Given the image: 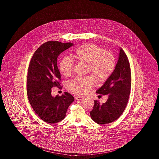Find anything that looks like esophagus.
<instances>
[{"label": "esophagus", "mask_w": 159, "mask_h": 159, "mask_svg": "<svg viewBox=\"0 0 159 159\" xmlns=\"http://www.w3.org/2000/svg\"><path fill=\"white\" fill-rule=\"evenodd\" d=\"M76 99L77 100H78V101H82L84 98V97H82L78 96V97H76Z\"/></svg>", "instance_id": "obj_1"}]
</instances>
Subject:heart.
I'll use <instances>...</instances> for the list:
<instances>
[{
	"mask_svg": "<svg viewBox=\"0 0 159 159\" xmlns=\"http://www.w3.org/2000/svg\"><path fill=\"white\" fill-rule=\"evenodd\" d=\"M73 57L78 61L88 64V72L99 81L108 79L116 67V61L111 53L92 44L80 46L73 54ZM58 68L62 76H70L73 69V61L67 57H64L61 60ZM93 84L94 80L91 77H76L68 82L67 88L76 94L84 95L90 92Z\"/></svg>",
	"mask_w": 159,
	"mask_h": 159,
	"instance_id": "heart-1",
	"label": "heart"
}]
</instances>
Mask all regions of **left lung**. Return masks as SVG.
Masks as SVG:
<instances>
[{
  "label": "left lung",
  "instance_id": "8db88e82",
  "mask_svg": "<svg viewBox=\"0 0 159 159\" xmlns=\"http://www.w3.org/2000/svg\"><path fill=\"white\" fill-rule=\"evenodd\" d=\"M119 50V59L113 72L96 92L108 95L107 101L102 104L95 100L93 110L90 112L92 119L98 124L105 125L117 120L128 102L131 88L130 64L123 50L121 48Z\"/></svg>",
  "mask_w": 159,
  "mask_h": 159
}]
</instances>
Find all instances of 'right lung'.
Wrapping results in <instances>:
<instances>
[{
  "mask_svg": "<svg viewBox=\"0 0 159 159\" xmlns=\"http://www.w3.org/2000/svg\"><path fill=\"white\" fill-rule=\"evenodd\" d=\"M73 45L72 43L49 41L40 46L31 59L28 70L27 93L31 106L38 116L49 123L63 120L75 98L68 92L53 97L51 89L60 86L57 58Z\"/></svg>",
  "mask_w": 159,
  "mask_h": 159,
  "instance_id": "add662e5",
  "label": "right lung"
}]
</instances>
